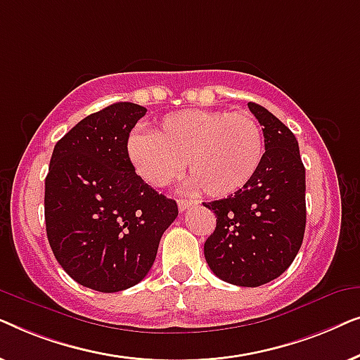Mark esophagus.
<instances>
[{"label":"esophagus","instance_id":"esophagus-1","mask_svg":"<svg viewBox=\"0 0 360 360\" xmlns=\"http://www.w3.org/2000/svg\"><path fill=\"white\" fill-rule=\"evenodd\" d=\"M191 205H195L193 200H179V210L185 211L186 208H190Z\"/></svg>","mask_w":360,"mask_h":360}]
</instances>
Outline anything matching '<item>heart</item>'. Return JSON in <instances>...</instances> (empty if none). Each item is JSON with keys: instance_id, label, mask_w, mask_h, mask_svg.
I'll use <instances>...</instances> for the list:
<instances>
[{"instance_id": "b5f03b06", "label": "heart", "mask_w": 360, "mask_h": 360, "mask_svg": "<svg viewBox=\"0 0 360 360\" xmlns=\"http://www.w3.org/2000/svg\"><path fill=\"white\" fill-rule=\"evenodd\" d=\"M265 152L264 132L250 112L184 110L172 112L149 134H132L127 154L142 180L169 185L186 160L191 190L224 198L257 174Z\"/></svg>"}]
</instances>
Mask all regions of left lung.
<instances>
[{
  "mask_svg": "<svg viewBox=\"0 0 360 360\" xmlns=\"http://www.w3.org/2000/svg\"><path fill=\"white\" fill-rule=\"evenodd\" d=\"M248 106L264 126L265 154L244 188L203 203L216 214V229L205 243V259L224 282L260 287L280 277L302 248L307 185L293 132L264 106Z\"/></svg>",
  "mask_w": 360,
  "mask_h": 360,
  "instance_id": "obj_1",
  "label": "left lung"
}]
</instances>
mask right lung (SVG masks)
<instances>
[{
    "instance_id": "obj_1",
    "label": "right lung",
    "mask_w": 360,
    "mask_h": 360,
    "mask_svg": "<svg viewBox=\"0 0 360 360\" xmlns=\"http://www.w3.org/2000/svg\"><path fill=\"white\" fill-rule=\"evenodd\" d=\"M146 108L115 103L72 127L46 176V231L57 262L83 287L115 293L149 274L175 200L136 174L127 139Z\"/></svg>"
}]
</instances>
